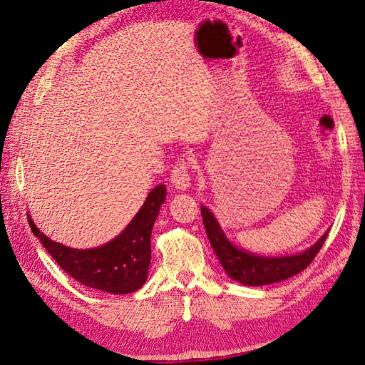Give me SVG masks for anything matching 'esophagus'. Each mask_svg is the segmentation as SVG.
Masks as SVG:
<instances>
[{
  "mask_svg": "<svg viewBox=\"0 0 365 365\" xmlns=\"http://www.w3.org/2000/svg\"><path fill=\"white\" fill-rule=\"evenodd\" d=\"M190 169H191V164L187 159L177 160L174 165V170H172V174H170L172 187H174L175 190H187L190 187V182H191Z\"/></svg>",
  "mask_w": 365,
  "mask_h": 365,
  "instance_id": "34e87169",
  "label": "esophagus"
}]
</instances>
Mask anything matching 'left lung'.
<instances>
[{"label":"left lung","instance_id":"8db88e82","mask_svg":"<svg viewBox=\"0 0 365 365\" xmlns=\"http://www.w3.org/2000/svg\"><path fill=\"white\" fill-rule=\"evenodd\" d=\"M201 215L209 242H211L215 256H217L222 267L225 269L227 275L248 287L270 285V283L287 280L289 277L299 274L314 261V257L317 256V252L325 243L327 235H329V232H325L316 245L304 252H299V255L265 257L240 250L228 242L219 222L215 220L212 212L206 206H201Z\"/></svg>","mask_w":365,"mask_h":365}]
</instances>
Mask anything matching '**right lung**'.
Wrapping results in <instances>:
<instances>
[{"label":"right lung","mask_w":365,"mask_h":365,"mask_svg":"<svg viewBox=\"0 0 365 365\" xmlns=\"http://www.w3.org/2000/svg\"><path fill=\"white\" fill-rule=\"evenodd\" d=\"M165 187L148 195L137 215L113 242L93 250H73L43 235L29 214V225L54 261L82 285L113 294L137 292L145 285L151 262V230L165 200Z\"/></svg>","instance_id":"1"}]
</instances>
